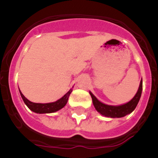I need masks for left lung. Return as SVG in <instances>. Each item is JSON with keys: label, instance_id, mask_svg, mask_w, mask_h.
Returning <instances> with one entry per match:
<instances>
[{"label": "left lung", "instance_id": "1", "mask_svg": "<svg viewBox=\"0 0 158 158\" xmlns=\"http://www.w3.org/2000/svg\"><path fill=\"white\" fill-rule=\"evenodd\" d=\"M142 91V80H141L138 92H137L135 96L133 97V99L130 100L127 104L118 106L107 105V104H103L100 100H97V98L91 92H89V93H90L92 99H93V103L95 108L102 115L106 117H110V118H121V117L126 116L127 115L131 113L135 109L137 104H138L139 100H140Z\"/></svg>", "mask_w": 158, "mask_h": 158}]
</instances>
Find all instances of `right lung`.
I'll return each instance as SVG.
<instances>
[{
  "instance_id": "1",
  "label": "right lung",
  "mask_w": 158,
  "mask_h": 158,
  "mask_svg": "<svg viewBox=\"0 0 158 158\" xmlns=\"http://www.w3.org/2000/svg\"><path fill=\"white\" fill-rule=\"evenodd\" d=\"M72 89H70L66 94L64 95L62 98L58 100L57 101L53 102V103H47V104H39V103H33L27 100L26 97L23 95V93L19 90V93L23 99L24 104L27 106L31 111H34L35 113H40V114H43V113H52L62 109V107H65V104H67L69 96L70 95Z\"/></svg>"
}]
</instances>
